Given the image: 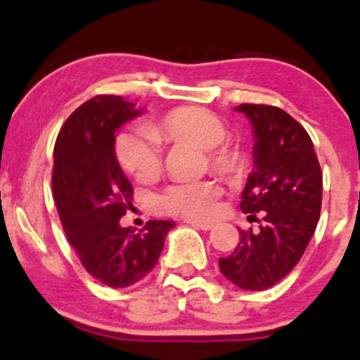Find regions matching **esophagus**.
Returning <instances> with one entry per match:
<instances>
[{
  "label": "esophagus",
  "mask_w": 360,
  "mask_h": 360,
  "mask_svg": "<svg viewBox=\"0 0 360 360\" xmlns=\"http://www.w3.org/2000/svg\"><path fill=\"white\" fill-rule=\"evenodd\" d=\"M188 224L191 226V228H196V229H202V231H210L214 228V224L212 222H200V221H188Z\"/></svg>",
  "instance_id": "1"
}]
</instances>
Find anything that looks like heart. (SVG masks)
Wrapping results in <instances>:
<instances>
[{"mask_svg":"<svg viewBox=\"0 0 360 360\" xmlns=\"http://www.w3.org/2000/svg\"><path fill=\"white\" fill-rule=\"evenodd\" d=\"M228 129L221 119L202 108L184 107L150 122L148 129L136 127L117 138V160L139 181H151L162 169L160 143H191L207 150L209 164L222 174L240 165L241 155L226 145ZM221 186L215 179L174 183L158 196V209L193 221H207L217 212Z\"/></svg>","mask_w":360,"mask_h":360,"instance_id":"obj_1","label":"heart"}]
</instances>
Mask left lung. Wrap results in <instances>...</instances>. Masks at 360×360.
I'll list each match as a JSON object with an SVG mask.
<instances>
[{"mask_svg": "<svg viewBox=\"0 0 360 360\" xmlns=\"http://www.w3.org/2000/svg\"><path fill=\"white\" fill-rule=\"evenodd\" d=\"M234 110L253 129V165L241 195L248 219L262 215L257 233L240 231V243L219 259L221 272L243 290H267L304 255L316 231L323 200V172L307 131L285 110L243 103Z\"/></svg>", "mask_w": 360, "mask_h": 360, "instance_id": "obj_1", "label": "left lung"}]
</instances>
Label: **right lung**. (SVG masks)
<instances>
[{"label": "right lung", "mask_w": 360, "mask_h": 360, "mask_svg": "<svg viewBox=\"0 0 360 360\" xmlns=\"http://www.w3.org/2000/svg\"><path fill=\"white\" fill-rule=\"evenodd\" d=\"M120 96L100 94L63 124L53 151V200L84 269L110 288L141 281L158 262L172 221L122 228L132 186L115 157V131L141 115Z\"/></svg>", "instance_id": "right-lung-1"}]
</instances>
